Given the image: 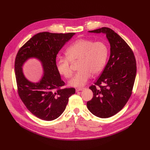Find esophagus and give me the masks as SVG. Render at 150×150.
<instances>
[{"label":"esophagus","instance_id":"esophagus-1","mask_svg":"<svg viewBox=\"0 0 150 150\" xmlns=\"http://www.w3.org/2000/svg\"><path fill=\"white\" fill-rule=\"evenodd\" d=\"M83 89H84V88H77V89H76V92H78V91H83Z\"/></svg>","mask_w":150,"mask_h":150}]
</instances>
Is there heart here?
<instances>
[{
  "instance_id": "1",
  "label": "heart",
  "mask_w": 150,
  "mask_h": 150,
  "mask_svg": "<svg viewBox=\"0 0 150 150\" xmlns=\"http://www.w3.org/2000/svg\"><path fill=\"white\" fill-rule=\"evenodd\" d=\"M108 48L105 43L87 39H79L72 43L66 51L67 59H60L56 62L59 73L65 78H70L72 71L69 62L79 61V71L69 82L72 87L81 88L90 79L91 74L100 72L106 64Z\"/></svg>"
}]
</instances>
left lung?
Returning a JSON list of instances; mask_svg holds the SVG:
<instances>
[{"label": "left lung", "instance_id": "left-lung-1", "mask_svg": "<svg viewBox=\"0 0 150 150\" xmlns=\"http://www.w3.org/2000/svg\"><path fill=\"white\" fill-rule=\"evenodd\" d=\"M88 32L106 34L110 44L108 62L94 85L89 87L93 97L87 103L92 114L107 118L121 111L129 99L137 74V63L132 50L114 30L102 28Z\"/></svg>", "mask_w": 150, "mask_h": 150}]
</instances>
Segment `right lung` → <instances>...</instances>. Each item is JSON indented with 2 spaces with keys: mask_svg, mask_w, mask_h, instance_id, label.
I'll return each instance as SVG.
<instances>
[{
  "mask_svg": "<svg viewBox=\"0 0 150 150\" xmlns=\"http://www.w3.org/2000/svg\"><path fill=\"white\" fill-rule=\"evenodd\" d=\"M75 33L57 34L43 32L34 35L18 51L15 60V74L18 94L28 110L36 117L52 121L65 110L74 88H62L64 82L56 68L59 51ZM37 58L43 74L38 82L26 78L22 69L30 58Z\"/></svg>",
  "mask_w": 150,
  "mask_h": 150,
  "instance_id": "obj_1",
  "label": "right lung"
}]
</instances>
